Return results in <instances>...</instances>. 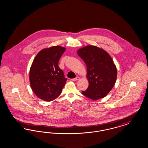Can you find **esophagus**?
Returning <instances> with one entry per match:
<instances>
[{"label": "esophagus", "mask_w": 148, "mask_h": 148, "mask_svg": "<svg viewBox=\"0 0 148 148\" xmlns=\"http://www.w3.org/2000/svg\"><path fill=\"white\" fill-rule=\"evenodd\" d=\"M79 79H80V77H77L75 78L71 79V80H73V81H77V80H79Z\"/></svg>", "instance_id": "34e87169"}]
</instances>
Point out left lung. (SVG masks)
Listing matches in <instances>:
<instances>
[{"label":"left lung","mask_w":148,"mask_h":148,"mask_svg":"<svg viewBox=\"0 0 148 148\" xmlns=\"http://www.w3.org/2000/svg\"><path fill=\"white\" fill-rule=\"evenodd\" d=\"M77 53L86 65L89 84L82 94L92 100L105 97L112 89L117 77L112 58L105 50L93 45L85 47Z\"/></svg>","instance_id":"left-lung-1"}]
</instances>
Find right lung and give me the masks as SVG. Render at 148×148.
I'll return each instance as SVG.
<instances>
[{
    "mask_svg": "<svg viewBox=\"0 0 148 148\" xmlns=\"http://www.w3.org/2000/svg\"><path fill=\"white\" fill-rule=\"evenodd\" d=\"M65 48L54 46L44 49L35 56L29 72L30 84L36 95L47 101L57 98L67 79L58 66Z\"/></svg>",
    "mask_w": 148,
    "mask_h": 148,
    "instance_id": "right-lung-1",
    "label": "right lung"
}]
</instances>
